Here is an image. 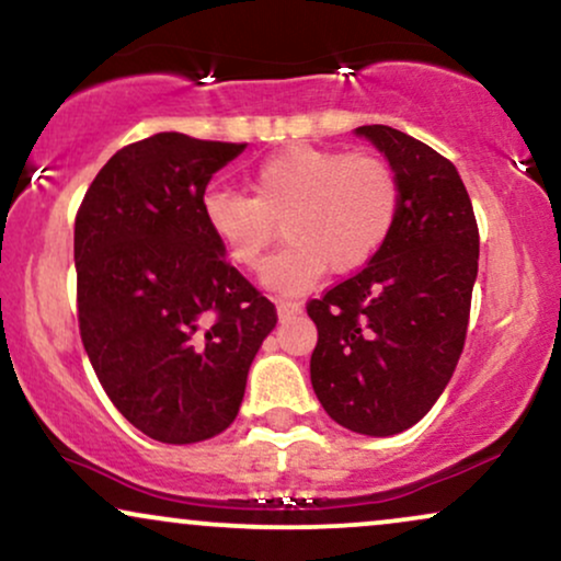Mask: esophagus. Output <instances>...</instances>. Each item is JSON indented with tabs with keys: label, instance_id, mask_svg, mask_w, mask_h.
<instances>
[{
	"label": "esophagus",
	"instance_id": "1",
	"mask_svg": "<svg viewBox=\"0 0 561 561\" xmlns=\"http://www.w3.org/2000/svg\"><path fill=\"white\" fill-rule=\"evenodd\" d=\"M302 306L300 302H293V300H276V313H279V319H285L289 313H300Z\"/></svg>",
	"mask_w": 561,
	"mask_h": 561
}]
</instances>
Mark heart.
Here are the masks:
<instances>
[{
  "label": "heart",
  "instance_id": "b5f03b06",
  "mask_svg": "<svg viewBox=\"0 0 561 561\" xmlns=\"http://www.w3.org/2000/svg\"><path fill=\"white\" fill-rule=\"evenodd\" d=\"M251 195H206V221L229 261L259 268L282 225L287 245L263 266L261 282L282 295L308 293L323 272L366 266L394 229L400 180L374 153L289 146L263 159Z\"/></svg>",
  "mask_w": 561,
  "mask_h": 561
}]
</instances>
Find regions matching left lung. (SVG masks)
I'll return each mask as SVG.
<instances>
[{"label":"left lung","mask_w":561,"mask_h":561,"mask_svg":"<svg viewBox=\"0 0 561 561\" xmlns=\"http://www.w3.org/2000/svg\"><path fill=\"white\" fill-rule=\"evenodd\" d=\"M400 180V211L363 272L308 302L319 329L310 383L355 434L415 426L460 360L478 276V225L460 172L387 125L355 127Z\"/></svg>","instance_id":"left-lung-1"}]
</instances>
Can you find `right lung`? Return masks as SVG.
Listing matches in <instances>:
<instances>
[{
    "label": "right lung",
    "instance_id": "1",
    "mask_svg": "<svg viewBox=\"0 0 561 561\" xmlns=\"http://www.w3.org/2000/svg\"><path fill=\"white\" fill-rule=\"evenodd\" d=\"M245 144L157 133L101 167L76 219L80 340L114 408L164 444L206 442L240 413L276 327L206 221L204 193Z\"/></svg>",
    "mask_w": 561,
    "mask_h": 561
}]
</instances>
